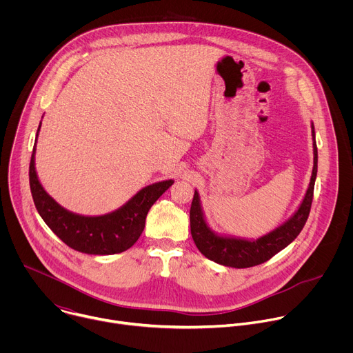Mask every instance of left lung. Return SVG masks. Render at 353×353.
<instances>
[{
  "label": "left lung",
  "instance_id": "8db88e82",
  "mask_svg": "<svg viewBox=\"0 0 353 353\" xmlns=\"http://www.w3.org/2000/svg\"><path fill=\"white\" fill-rule=\"evenodd\" d=\"M312 134L314 138V166L310 185L307 188L303 203H301L296 214L286 223H283L274 232L260 237L259 240L250 241L241 239L221 237L212 233L205 223L203 211H201L198 192H194L190 210V226L192 240L196 248L201 251V254H204L211 261H215L226 267L248 268L268 261L297 237L301 229L305 228L310 214L314 192V181L317 176V145L314 127L312 125Z\"/></svg>",
  "mask_w": 353,
  "mask_h": 353
}]
</instances>
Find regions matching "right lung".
Returning a JSON list of instances; mask_svg holds the SVG:
<instances>
[{
  "mask_svg": "<svg viewBox=\"0 0 353 353\" xmlns=\"http://www.w3.org/2000/svg\"><path fill=\"white\" fill-rule=\"evenodd\" d=\"M29 184L37 212L47 226L67 245L86 254L109 256L123 253L139 239L145 228L148 211L173 184V180L142 188L125 205L112 214L103 216H81L60 207L43 190L34 170L33 148L29 165Z\"/></svg>",
  "mask_w": 353,
  "mask_h": 353,
  "instance_id": "1",
  "label": "right lung"
}]
</instances>
